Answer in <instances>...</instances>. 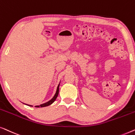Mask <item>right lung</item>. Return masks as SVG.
Wrapping results in <instances>:
<instances>
[{"mask_svg":"<svg viewBox=\"0 0 135 135\" xmlns=\"http://www.w3.org/2000/svg\"><path fill=\"white\" fill-rule=\"evenodd\" d=\"M59 86H60V83H59V84L57 87V90H56V94H55L54 97H52V98H51V99L50 100H49V101L47 102L46 103H45L41 104V105H36V106H35V107H36V108L46 107V106H48L51 105V104H52L53 103H54V101L56 100V98H57V96H58V95H59ZM24 104H25V103H24ZM25 105H28V106H33L32 105H28V104H25Z\"/></svg>","mask_w":135,"mask_h":135,"instance_id":"1","label":"right lung"}]
</instances>
